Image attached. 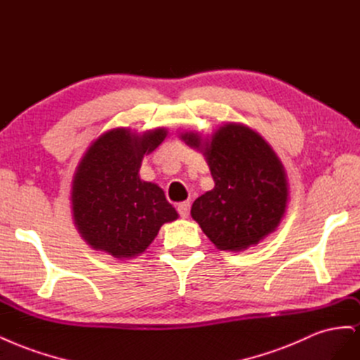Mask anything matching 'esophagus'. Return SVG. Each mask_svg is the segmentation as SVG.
<instances>
[{"mask_svg":"<svg viewBox=\"0 0 360 360\" xmlns=\"http://www.w3.org/2000/svg\"><path fill=\"white\" fill-rule=\"evenodd\" d=\"M178 212L182 218H187L190 215V202H182L178 205Z\"/></svg>","mask_w":360,"mask_h":360,"instance_id":"1","label":"esophagus"}]
</instances>
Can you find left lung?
<instances>
[{
    "label": "left lung",
    "instance_id": "obj_1",
    "mask_svg": "<svg viewBox=\"0 0 360 360\" xmlns=\"http://www.w3.org/2000/svg\"><path fill=\"white\" fill-rule=\"evenodd\" d=\"M200 150L215 187L197 197L191 217L218 250L243 251L276 230L285 214L288 184L275 150L250 127L227 122L210 139L181 134Z\"/></svg>",
    "mask_w": 360,
    "mask_h": 360
}]
</instances>
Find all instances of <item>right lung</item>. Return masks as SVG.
<instances>
[{
  "mask_svg": "<svg viewBox=\"0 0 360 360\" xmlns=\"http://www.w3.org/2000/svg\"><path fill=\"white\" fill-rule=\"evenodd\" d=\"M166 136V129L142 134L113 129L86 149L72 182V211L77 231L91 248L117 259L136 257L161 226L179 217L157 184L139 176L143 155Z\"/></svg>",
  "mask_w": 360,
  "mask_h": 360,
  "instance_id": "obj_1",
  "label": "right lung"
}]
</instances>
